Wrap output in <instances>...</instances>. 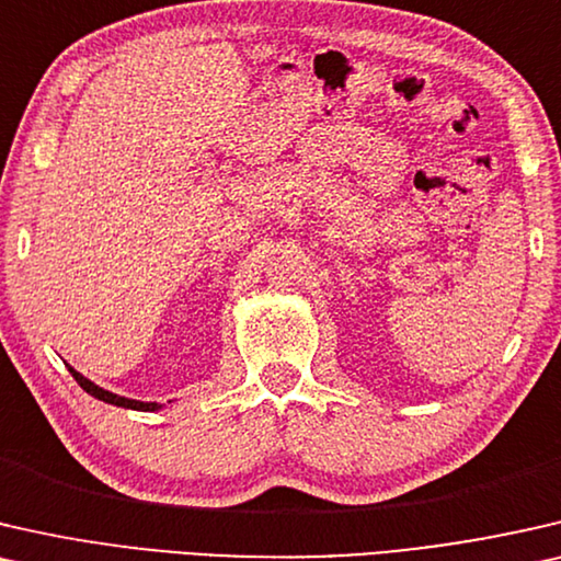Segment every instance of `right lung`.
I'll return each instance as SVG.
<instances>
[{"label": "right lung", "instance_id": "obj_1", "mask_svg": "<svg viewBox=\"0 0 561 561\" xmlns=\"http://www.w3.org/2000/svg\"><path fill=\"white\" fill-rule=\"evenodd\" d=\"M68 370L70 374H73V378L78 383H81V389L85 391V393H91V397H96V399H101V401H106V404H114V407H124V409H137V412H154V409H160L154 404V401H134V399H124V397H116V393H112V391H106V389H101V386H96V383H91L89 378L85 376H81L78 374L76 368H70L68 366Z\"/></svg>", "mask_w": 561, "mask_h": 561}]
</instances>
